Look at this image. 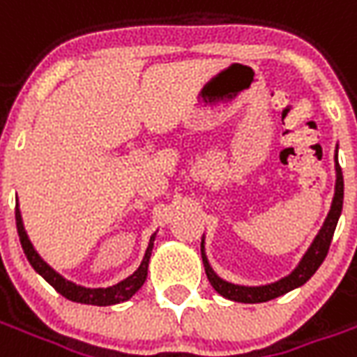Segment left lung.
<instances>
[{
  "label": "left lung",
  "mask_w": 357,
  "mask_h": 357,
  "mask_svg": "<svg viewBox=\"0 0 357 357\" xmlns=\"http://www.w3.org/2000/svg\"><path fill=\"white\" fill-rule=\"evenodd\" d=\"M342 199H344V179H342V170H340V164L337 162V191H335V199H333V206H331V212L325 224H323L321 231L315 237L314 245L310 247V250L306 252V256L302 258V262L291 275L284 277L281 281H277L273 284H266V287H239V284H231L220 279V277L212 271V268L206 262V256H204V250H202V260H204V268H206V277H208L210 284L216 289L222 296L229 300H235V302H245V304H256V302H268V300H273L277 296H281L284 292L296 289L300 284H304L314 275L317 268L321 266L325 256L329 252L331 241H333V233H335V227H337L338 216L342 212Z\"/></svg>",
  "instance_id": "obj_1"
}]
</instances>
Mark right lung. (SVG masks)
<instances>
[{"instance_id":"1","label":"right lung","mask_w":357,"mask_h":357,"mask_svg":"<svg viewBox=\"0 0 357 357\" xmlns=\"http://www.w3.org/2000/svg\"><path fill=\"white\" fill-rule=\"evenodd\" d=\"M15 220H17V231H19L20 245H22V250L26 255L30 266L40 273V275L47 281V283L59 292L63 294L65 298L73 300V302H80V304H91V306H110V304H118V302H124V300L132 298L135 292L139 291L141 284L145 283L147 279V266L149 258H151V250H153V241H155V235L151 237V243H149L147 252H145V258L141 262L139 269L130 275L128 279H124L122 283L114 284V287H107V289H86V287H80V284H74L70 281H66L65 277H61L53 268H50L47 264L43 262L40 255L36 252L32 243L28 241V235L24 231V225H22V220H20L19 208H15Z\"/></svg>"}]
</instances>
